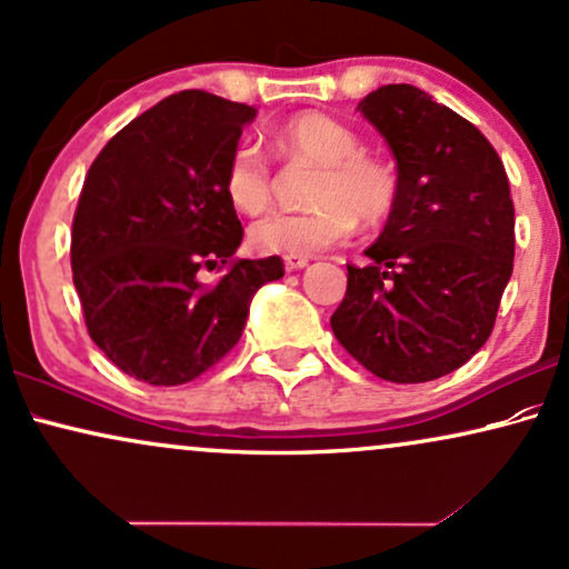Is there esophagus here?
<instances>
[{
	"label": "esophagus",
	"mask_w": 569,
	"mask_h": 569,
	"mask_svg": "<svg viewBox=\"0 0 569 569\" xmlns=\"http://www.w3.org/2000/svg\"><path fill=\"white\" fill-rule=\"evenodd\" d=\"M309 260L307 257H286V270H301L307 268Z\"/></svg>",
	"instance_id": "esophagus-1"
}]
</instances>
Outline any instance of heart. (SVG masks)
Segmentation results:
<instances>
[{"mask_svg":"<svg viewBox=\"0 0 569 569\" xmlns=\"http://www.w3.org/2000/svg\"><path fill=\"white\" fill-rule=\"evenodd\" d=\"M278 143L293 160L320 164L305 212H270L249 228L251 249L260 254L312 257L341 243L357 228L378 226L397 204V172L362 152L349 126L328 114H301L278 131ZM222 189L236 210L260 214L272 199V170L257 143H236L222 172Z\"/></svg>","mask_w":569,"mask_h":569,"instance_id":"obj_1","label":"heart"}]
</instances>
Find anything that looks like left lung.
Here are the masks:
<instances>
[{"mask_svg":"<svg viewBox=\"0 0 569 569\" xmlns=\"http://www.w3.org/2000/svg\"><path fill=\"white\" fill-rule=\"evenodd\" d=\"M357 110L391 149L399 193L370 264H349L330 328L372 376L426 383L493 330L515 260L507 172L476 126L417 86H380Z\"/></svg>","mask_w":569,"mask_h":569,"instance_id":"left-lung-1","label":"left lung"}]
</instances>
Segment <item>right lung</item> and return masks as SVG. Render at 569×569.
<instances>
[{
  "mask_svg": "<svg viewBox=\"0 0 569 569\" xmlns=\"http://www.w3.org/2000/svg\"><path fill=\"white\" fill-rule=\"evenodd\" d=\"M257 110L181 91L114 133L93 160L73 218V283L86 328L112 365L149 386L189 383L231 351L280 257L231 261L243 228L222 172Z\"/></svg>",
  "mask_w": 569,
  "mask_h": 569,
  "instance_id": "add662e5",
  "label": "right lung"
}]
</instances>
